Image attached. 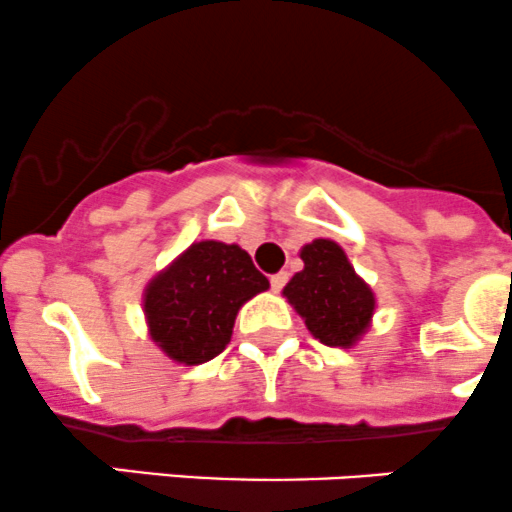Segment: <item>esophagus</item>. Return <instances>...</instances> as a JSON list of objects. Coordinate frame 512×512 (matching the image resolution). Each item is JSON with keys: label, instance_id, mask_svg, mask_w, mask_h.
<instances>
[{"label": "esophagus", "instance_id": "obj_1", "mask_svg": "<svg viewBox=\"0 0 512 512\" xmlns=\"http://www.w3.org/2000/svg\"><path fill=\"white\" fill-rule=\"evenodd\" d=\"M286 281H288V273L286 271H278V273H273L271 276V288L273 291H281L283 286H286Z\"/></svg>", "mask_w": 512, "mask_h": 512}]
</instances>
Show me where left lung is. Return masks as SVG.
Masks as SVG:
<instances>
[{"label":"left lung","instance_id":"1","mask_svg":"<svg viewBox=\"0 0 512 512\" xmlns=\"http://www.w3.org/2000/svg\"><path fill=\"white\" fill-rule=\"evenodd\" d=\"M301 261L303 271L286 283L283 296L323 346L353 348L371 328L376 293L336 241L313 239L301 249Z\"/></svg>","mask_w":512,"mask_h":512}]
</instances>
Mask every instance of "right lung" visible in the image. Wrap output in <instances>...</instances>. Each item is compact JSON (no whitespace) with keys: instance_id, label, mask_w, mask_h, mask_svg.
<instances>
[{"instance_id":"obj_1","label":"right lung","mask_w":512,"mask_h":512,"mask_svg":"<svg viewBox=\"0 0 512 512\" xmlns=\"http://www.w3.org/2000/svg\"><path fill=\"white\" fill-rule=\"evenodd\" d=\"M268 278L241 246L194 241L144 288L149 336L174 363L199 366L231 341L236 313Z\"/></svg>"}]
</instances>
